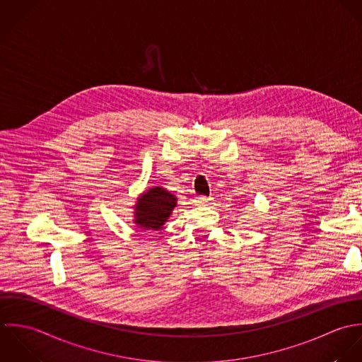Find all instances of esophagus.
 Listing matches in <instances>:
<instances>
[{
  "label": "esophagus",
  "instance_id": "34e87169",
  "mask_svg": "<svg viewBox=\"0 0 362 362\" xmlns=\"http://www.w3.org/2000/svg\"><path fill=\"white\" fill-rule=\"evenodd\" d=\"M211 197H204V196H202V197H197L196 199V203L197 204H202V206H206V204H211Z\"/></svg>",
  "mask_w": 362,
  "mask_h": 362
}]
</instances>
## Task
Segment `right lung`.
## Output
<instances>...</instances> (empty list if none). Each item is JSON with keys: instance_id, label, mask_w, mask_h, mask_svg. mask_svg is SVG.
<instances>
[{"instance_id": "obj_1", "label": "right lung", "mask_w": 362, "mask_h": 362, "mask_svg": "<svg viewBox=\"0 0 362 362\" xmlns=\"http://www.w3.org/2000/svg\"><path fill=\"white\" fill-rule=\"evenodd\" d=\"M176 204L175 194L162 186H152L139 196L133 206V222L144 230H160Z\"/></svg>"}]
</instances>
